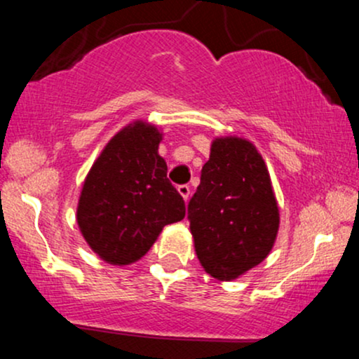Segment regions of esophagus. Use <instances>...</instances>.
Returning a JSON list of instances; mask_svg holds the SVG:
<instances>
[{
    "label": "esophagus",
    "mask_w": 359,
    "mask_h": 359,
    "mask_svg": "<svg viewBox=\"0 0 359 359\" xmlns=\"http://www.w3.org/2000/svg\"><path fill=\"white\" fill-rule=\"evenodd\" d=\"M177 191H179L180 196L184 197V201H189V197H191V187H189L187 184H182L177 187Z\"/></svg>",
    "instance_id": "1"
}]
</instances>
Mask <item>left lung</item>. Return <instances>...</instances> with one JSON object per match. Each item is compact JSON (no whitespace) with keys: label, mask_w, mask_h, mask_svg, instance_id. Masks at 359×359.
I'll use <instances>...</instances> for the list:
<instances>
[{"label":"left lung","mask_w":359,"mask_h":359,"mask_svg":"<svg viewBox=\"0 0 359 359\" xmlns=\"http://www.w3.org/2000/svg\"><path fill=\"white\" fill-rule=\"evenodd\" d=\"M187 217L197 258L214 278L234 280L269 257L278 208L265 162L248 140H214Z\"/></svg>","instance_id":"obj_1"}]
</instances>
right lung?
<instances>
[{
	"label": "right lung",
	"mask_w": 359,
	"mask_h": 359,
	"mask_svg": "<svg viewBox=\"0 0 359 359\" xmlns=\"http://www.w3.org/2000/svg\"><path fill=\"white\" fill-rule=\"evenodd\" d=\"M162 135L137 121L111 138L82 187L77 224L94 253L113 265L137 262L163 226L184 219L185 203L158 155Z\"/></svg>",
	"instance_id": "obj_1"
}]
</instances>
